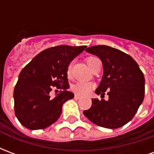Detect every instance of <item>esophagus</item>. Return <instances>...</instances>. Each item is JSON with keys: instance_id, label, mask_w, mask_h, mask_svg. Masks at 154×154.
<instances>
[{"instance_id": "1", "label": "esophagus", "mask_w": 154, "mask_h": 154, "mask_svg": "<svg viewBox=\"0 0 154 154\" xmlns=\"http://www.w3.org/2000/svg\"><path fill=\"white\" fill-rule=\"evenodd\" d=\"M74 98H75V99H77V100H78V99H80V98H81V96L77 95V94H75V96H74Z\"/></svg>"}]
</instances>
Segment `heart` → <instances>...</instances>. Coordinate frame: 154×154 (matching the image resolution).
Listing matches in <instances>:
<instances>
[{
  "label": "heart",
  "instance_id": "heart-1",
  "mask_svg": "<svg viewBox=\"0 0 154 154\" xmlns=\"http://www.w3.org/2000/svg\"><path fill=\"white\" fill-rule=\"evenodd\" d=\"M98 59L97 57H94V56H90V57H87V65L90 67H91V65L93 64V63L95 61ZM72 63L68 64L67 68V74L68 76H70L72 74ZM94 84L91 83V82H77L76 84H74L73 86L72 87V91L75 92L76 94H78V95H82V96H85V95H87L89 94L91 91V90L93 89Z\"/></svg>",
  "mask_w": 154,
  "mask_h": 154
}]
</instances>
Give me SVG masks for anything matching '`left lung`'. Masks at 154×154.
Returning <instances> with one entry per match:
<instances>
[{"label": "left lung", "instance_id": "left-lung-1", "mask_svg": "<svg viewBox=\"0 0 154 154\" xmlns=\"http://www.w3.org/2000/svg\"><path fill=\"white\" fill-rule=\"evenodd\" d=\"M86 51L97 55L102 62L104 75L96 93L104 96L106 91L109 99H92L91 108L83 114L100 127H122L134 118L143 100V73L132 57L117 48L97 45Z\"/></svg>", "mask_w": 154, "mask_h": 154}]
</instances>
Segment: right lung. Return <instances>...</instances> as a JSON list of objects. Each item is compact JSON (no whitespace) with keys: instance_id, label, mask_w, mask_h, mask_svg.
<instances>
[{"instance_id":"obj_1","label":"right lung","mask_w":154,"mask_h":154,"mask_svg":"<svg viewBox=\"0 0 154 154\" xmlns=\"http://www.w3.org/2000/svg\"><path fill=\"white\" fill-rule=\"evenodd\" d=\"M87 46L58 45L36 55L19 75L14 89L15 114L25 128H47L57 121L65 101L73 98L69 87L67 68L74 57ZM54 88L63 90L56 97L49 93Z\"/></svg>"}]
</instances>
